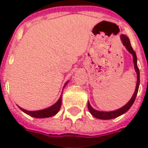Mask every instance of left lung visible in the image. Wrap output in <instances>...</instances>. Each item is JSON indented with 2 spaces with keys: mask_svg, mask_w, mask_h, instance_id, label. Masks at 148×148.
Masks as SVG:
<instances>
[{
  "mask_svg": "<svg viewBox=\"0 0 148 148\" xmlns=\"http://www.w3.org/2000/svg\"><path fill=\"white\" fill-rule=\"evenodd\" d=\"M120 38H121V41H122L123 46H125L126 49L128 50L130 53L133 55V62H134V69H135L136 73H137V85H136V89H135V91H134L132 98L130 99V100L128 101V103L124 105V106H123L122 108H120V109H119V110H116L110 111V112L96 110H95V109H93V108L91 107V105H90V104L89 103L88 101L87 106H88L89 111L90 112V114H91L93 116L95 117V118H97V119H114V118L120 116V115L123 114L124 113H126V112L131 108V106H132L133 104L134 103V100L136 99V96H137L138 91V87H139L140 84V72L139 69H138V65H137V56H136V53L134 52V49L132 48V46H131V43H130V41H129V38H128L126 35L121 34Z\"/></svg>",
  "mask_w": 148,
  "mask_h": 148,
  "instance_id": "obj_1",
  "label": "left lung"
}]
</instances>
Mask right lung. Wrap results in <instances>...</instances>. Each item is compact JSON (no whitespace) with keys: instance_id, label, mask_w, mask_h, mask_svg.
Returning <instances> with one entry per match:
<instances>
[{"instance_id":"1","label":"right lung","mask_w":148,"mask_h":148,"mask_svg":"<svg viewBox=\"0 0 148 148\" xmlns=\"http://www.w3.org/2000/svg\"><path fill=\"white\" fill-rule=\"evenodd\" d=\"M68 82H66V84L64 85V87L66 86V85L67 84ZM61 105H62V95L60 96V98L52 106H50L47 109H43L41 110H35V111H29L26 110L25 109L20 107V109L23 111L24 113H25L27 114L30 115L32 117L34 118H39V119H43V118H49V117H52L55 115L56 114H58V112L59 111L60 108H61Z\"/></svg>"}]
</instances>
